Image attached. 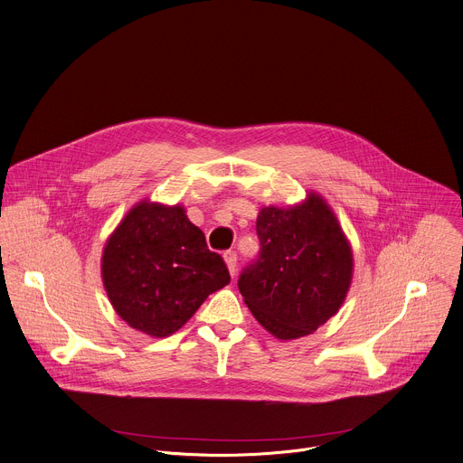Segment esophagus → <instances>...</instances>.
I'll list each match as a JSON object with an SVG mask.
<instances>
[{
	"label": "esophagus",
	"instance_id": "34e87169",
	"mask_svg": "<svg viewBox=\"0 0 463 463\" xmlns=\"http://www.w3.org/2000/svg\"><path fill=\"white\" fill-rule=\"evenodd\" d=\"M224 260H226V266H228V269H230V275L235 277V273H237V251L228 250V251L224 253Z\"/></svg>",
	"mask_w": 463,
	"mask_h": 463
}]
</instances>
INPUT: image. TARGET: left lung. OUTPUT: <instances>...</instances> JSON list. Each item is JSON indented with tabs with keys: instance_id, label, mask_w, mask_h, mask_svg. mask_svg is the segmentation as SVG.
Returning <instances> with one entry per match:
<instances>
[{
	"instance_id": "obj_1",
	"label": "left lung",
	"mask_w": 463,
	"mask_h": 463,
	"mask_svg": "<svg viewBox=\"0 0 463 463\" xmlns=\"http://www.w3.org/2000/svg\"><path fill=\"white\" fill-rule=\"evenodd\" d=\"M260 251L239 277L253 317L275 337L316 332L343 305L352 281V250L317 194L290 208L259 212Z\"/></svg>"
}]
</instances>
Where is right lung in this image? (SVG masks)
<instances>
[{"instance_id": "add662e5", "label": "right lung", "mask_w": 463, "mask_h": 463, "mask_svg": "<svg viewBox=\"0 0 463 463\" xmlns=\"http://www.w3.org/2000/svg\"><path fill=\"white\" fill-rule=\"evenodd\" d=\"M102 279L113 308L131 328L167 337L230 283V271L186 210L142 201L108 239Z\"/></svg>"}]
</instances>
